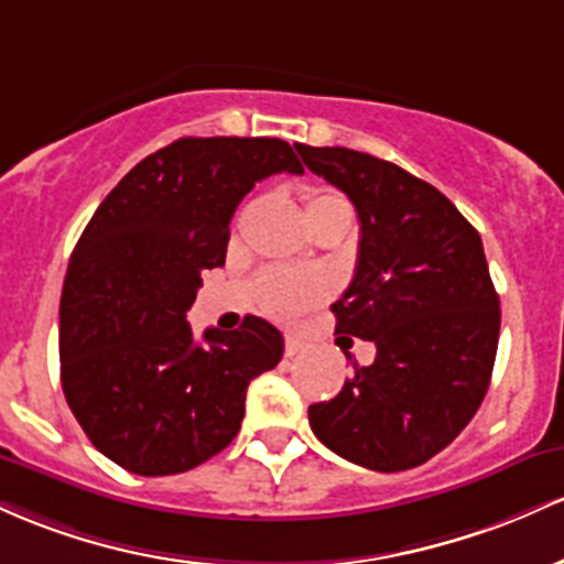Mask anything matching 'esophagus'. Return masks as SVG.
<instances>
[{
    "label": "esophagus",
    "instance_id": "obj_1",
    "mask_svg": "<svg viewBox=\"0 0 564 564\" xmlns=\"http://www.w3.org/2000/svg\"><path fill=\"white\" fill-rule=\"evenodd\" d=\"M301 351H303V340L288 335V338H284V357H295V354H301Z\"/></svg>",
    "mask_w": 564,
    "mask_h": 564
}]
</instances>
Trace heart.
<instances>
[{
  "mask_svg": "<svg viewBox=\"0 0 564 564\" xmlns=\"http://www.w3.org/2000/svg\"><path fill=\"white\" fill-rule=\"evenodd\" d=\"M303 215L308 229L322 220H344L351 224V205L340 192L327 186H312L303 194ZM258 293L265 312L276 316H293L322 301L327 293V282L316 274L303 271H265L258 280Z\"/></svg>",
  "mask_w": 564,
  "mask_h": 564,
  "instance_id": "1",
  "label": "heart"
}]
</instances>
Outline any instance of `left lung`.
<instances>
[{
  "instance_id": "8db88e82",
  "label": "left lung",
  "mask_w": 564,
  "mask_h": 564,
  "mask_svg": "<svg viewBox=\"0 0 564 564\" xmlns=\"http://www.w3.org/2000/svg\"><path fill=\"white\" fill-rule=\"evenodd\" d=\"M295 149L357 207V271L333 303L335 333L376 344L372 365L354 362L308 423L351 464L413 469L464 432L490 386L501 306L482 239L445 194L397 164L340 145Z\"/></svg>"
}]
</instances>
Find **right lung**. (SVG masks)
<instances>
[{"instance_id":"obj_1","label":"right lung","mask_w":564,"mask_h":564,"mask_svg":"<svg viewBox=\"0 0 564 564\" xmlns=\"http://www.w3.org/2000/svg\"><path fill=\"white\" fill-rule=\"evenodd\" d=\"M303 167L280 138H178L100 202L61 295V383L106 458L141 477L181 474L237 436L252 378L284 340L261 316L194 340L186 312L226 261L229 224L258 181Z\"/></svg>"}]
</instances>
